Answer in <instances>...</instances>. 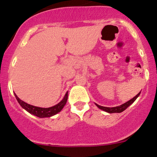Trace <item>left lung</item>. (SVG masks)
<instances>
[{"label":"left lung","instance_id":"8db88e82","mask_svg":"<svg viewBox=\"0 0 157 157\" xmlns=\"http://www.w3.org/2000/svg\"><path fill=\"white\" fill-rule=\"evenodd\" d=\"M140 93H141V92H139V93H138V95H135L134 98H132L131 100L128 101L126 102V103L123 104V105H120V106H117V107H113V108H107V107L100 106V105H97V104H95V105H96V106L98 107V108H99V109H101V110H103L104 111H106V112H108V113H121V112H123V110H126V109L128 108V107L129 106V105H131L132 104L133 102H134L136 100V98H138V96H139Z\"/></svg>","mask_w":157,"mask_h":157}]
</instances>
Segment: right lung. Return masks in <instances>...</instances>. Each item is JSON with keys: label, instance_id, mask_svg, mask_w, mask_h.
I'll return each mask as SVG.
<instances>
[{"label": "right lung", "instance_id": "add662e5", "mask_svg": "<svg viewBox=\"0 0 157 157\" xmlns=\"http://www.w3.org/2000/svg\"><path fill=\"white\" fill-rule=\"evenodd\" d=\"M15 96H16V98L17 99L18 102H19V105L22 106V108H24L25 110H27L28 112H29V113H31V114L34 115V116L37 117L44 118V117H50L56 114V113H59V112H60L61 110H62V108H64L66 102H67V92H66L63 99L61 101L59 104L56 105L55 106H52V107H50V108H39V107L33 106V105H29V104L25 103V102L21 100L20 98L16 95V93H15Z\"/></svg>", "mask_w": 157, "mask_h": 157}]
</instances>
